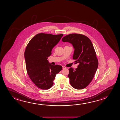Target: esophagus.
I'll return each mask as SVG.
<instances>
[{
  "instance_id": "1",
  "label": "esophagus",
  "mask_w": 120,
  "mask_h": 120,
  "mask_svg": "<svg viewBox=\"0 0 120 120\" xmlns=\"http://www.w3.org/2000/svg\"><path fill=\"white\" fill-rule=\"evenodd\" d=\"M63 69H65L66 68V67H65V66H63Z\"/></svg>"
}]
</instances>
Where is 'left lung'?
<instances>
[{"instance_id": "obj_1", "label": "left lung", "mask_w": 120, "mask_h": 120, "mask_svg": "<svg viewBox=\"0 0 120 120\" xmlns=\"http://www.w3.org/2000/svg\"><path fill=\"white\" fill-rule=\"evenodd\" d=\"M63 42L72 44L75 50L72 58L78 68L69 69L71 86L76 89L86 88L91 82L98 66L96 54L91 40L83 34L73 33L64 37Z\"/></svg>"}]
</instances>
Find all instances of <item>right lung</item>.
Here are the masks:
<instances>
[{
    "mask_svg": "<svg viewBox=\"0 0 120 120\" xmlns=\"http://www.w3.org/2000/svg\"><path fill=\"white\" fill-rule=\"evenodd\" d=\"M63 34L53 35L40 33L32 38L25 52L27 74L33 82L42 90H48L53 85L55 76L63 68L59 65L49 63L48 57L52 48L59 42Z\"/></svg>",
    "mask_w": 120,
    "mask_h": 120,
    "instance_id": "add662e5",
    "label": "right lung"
}]
</instances>
